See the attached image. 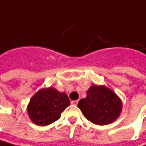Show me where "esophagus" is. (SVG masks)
<instances>
[{"label": "esophagus", "instance_id": "1", "mask_svg": "<svg viewBox=\"0 0 146 146\" xmlns=\"http://www.w3.org/2000/svg\"><path fill=\"white\" fill-rule=\"evenodd\" d=\"M73 105H74V106H77L78 105V100H75V101H72V102H71Z\"/></svg>", "mask_w": 146, "mask_h": 146}]
</instances>
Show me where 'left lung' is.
I'll return each mask as SVG.
<instances>
[{
	"instance_id": "1",
	"label": "left lung",
	"mask_w": 146,
	"mask_h": 146,
	"mask_svg": "<svg viewBox=\"0 0 146 146\" xmlns=\"http://www.w3.org/2000/svg\"><path fill=\"white\" fill-rule=\"evenodd\" d=\"M78 107L93 124H111L120 116L122 110L121 98L103 85H92L87 91L86 98L81 99Z\"/></svg>"
}]
</instances>
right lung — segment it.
<instances>
[{
    "label": "right lung",
    "mask_w": 146,
    "mask_h": 146,
    "mask_svg": "<svg viewBox=\"0 0 146 146\" xmlns=\"http://www.w3.org/2000/svg\"><path fill=\"white\" fill-rule=\"evenodd\" d=\"M69 105L70 100L65 92L52 87L42 88L30 99L27 107L28 116L33 123L44 126L58 120Z\"/></svg>",
    "instance_id": "1"
}]
</instances>
